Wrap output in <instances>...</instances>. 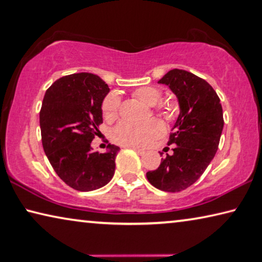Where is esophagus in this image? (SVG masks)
<instances>
[{"instance_id": "1", "label": "esophagus", "mask_w": 262, "mask_h": 262, "mask_svg": "<svg viewBox=\"0 0 262 262\" xmlns=\"http://www.w3.org/2000/svg\"><path fill=\"white\" fill-rule=\"evenodd\" d=\"M133 149H134V150L138 152L139 155H144V152H146L144 150H142V149H139V148H133Z\"/></svg>"}]
</instances>
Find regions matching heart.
Returning <instances> with one entry per match:
<instances>
[{"mask_svg":"<svg viewBox=\"0 0 262 262\" xmlns=\"http://www.w3.org/2000/svg\"><path fill=\"white\" fill-rule=\"evenodd\" d=\"M133 95L149 106L156 105L161 100V90L152 86H143L136 89ZM120 98L116 93H111L102 102V114L106 119H114L118 115ZM167 113V112H165ZM163 133V126L157 120H150L144 123L121 122L112 132V138L116 143L126 147L141 148L147 146L157 136Z\"/></svg>","mask_w":262,"mask_h":262,"instance_id":"b5f03b06","label":"heart"}]
</instances>
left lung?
Returning a JSON list of instances; mask_svg holds the SVG:
<instances>
[{
  "label": "left lung",
  "mask_w": 262,
  "mask_h": 262,
  "mask_svg": "<svg viewBox=\"0 0 262 262\" xmlns=\"http://www.w3.org/2000/svg\"><path fill=\"white\" fill-rule=\"evenodd\" d=\"M159 84L176 95L180 115L168 141L175 144L173 154H167L147 178L159 190L178 192L192 185L213 160L224 127L223 108L212 86L184 70H170Z\"/></svg>",
  "instance_id": "1"
}]
</instances>
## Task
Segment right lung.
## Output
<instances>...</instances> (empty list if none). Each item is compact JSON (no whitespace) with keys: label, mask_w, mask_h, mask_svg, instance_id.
<instances>
[{"label":"right lung","mask_w":262,"mask_h":262,"mask_svg":"<svg viewBox=\"0 0 262 262\" xmlns=\"http://www.w3.org/2000/svg\"><path fill=\"white\" fill-rule=\"evenodd\" d=\"M108 85L92 73L61 77L45 92L39 112L41 143L56 173L78 191L102 188L115 171L120 150L108 144L106 152L91 143L102 123V101Z\"/></svg>","instance_id":"add662e5"}]
</instances>
